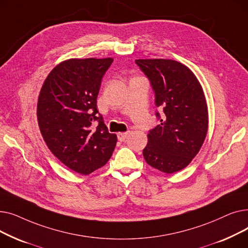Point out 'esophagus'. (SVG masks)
<instances>
[{"mask_svg":"<svg viewBox=\"0 0 248 248\" xmlns=\"http://www.w3.org/2000/svg\"><path fill=\"white\" fill-rule=\"evenodd\" d=\"M127 136H128V133H120L117 134V139H119V140L121 141H124L127 138Z\"/></svg>","mask_w":248,"mask_h":248,"instance_id":"obj_1","label":"esophagus"}]
</instances>
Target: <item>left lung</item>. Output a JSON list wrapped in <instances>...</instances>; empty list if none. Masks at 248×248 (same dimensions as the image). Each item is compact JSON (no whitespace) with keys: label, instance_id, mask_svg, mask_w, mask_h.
I'll return each instance as SVG.
<instances>
[{"label":"left lung","instance_id":"8db88e82","mask_svg":"<svg viewBox=\"0 0 248 248\" xmlns=\"http://www.w3.org/2000/svg\"><path fill=\"white\" fill-rule=\"evenodd\" d=\"M155 93L160 124L149 132L142 151L146 162L166 174L187 167L200 151L208 128L203 89L184 64L169 59H139Z\"/></svg>","mask_w":248,"mask_h":248}]
</instances>
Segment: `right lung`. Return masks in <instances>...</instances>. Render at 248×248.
I'll return each instance as SVG.
<instances>
[{"instance_id":"right-lung-1","label":"right lung","mask_w":248,"mask_h":248,"mask_svg":"<svg viewBox=\"0 0 248 248\" xmlns=\"http://www.w3.org/2000/svg\"><path fill=\"white\" fill-rule=\"evenodd\" d=\"M112 58L69 59L47 76L37 104L43 139L71 170L88 175L106 165L116 145L96 108L101 79ZM96 121L97 127L92 124Z\"/></svg>"}]
</instances>
